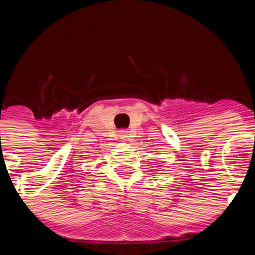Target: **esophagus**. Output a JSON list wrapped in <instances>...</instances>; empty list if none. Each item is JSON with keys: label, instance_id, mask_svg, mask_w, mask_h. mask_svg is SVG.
Returning a JSON list of instances; mask_svg holds the SVG:
<instances>
[{"label": "esophagus", "instance_id": "obj_1", "mask_svg": "<svg viewBox=\"0 0 255 255\" xmlns=\"http://www.w3.org/2000/svg\"><path fill=\"white\" fill-rule=\"evenodd\" d=\"M126 132H128V131H125V130H121V131H120V136H121V139H124V140H125V139L128 138V135H126Z\"/></svg>", "mask_w": 255, "mask_h": 255}]
</instances>
